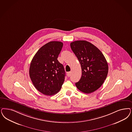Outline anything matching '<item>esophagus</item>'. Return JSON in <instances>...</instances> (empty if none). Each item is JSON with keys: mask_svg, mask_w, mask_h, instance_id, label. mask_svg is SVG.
<instances>
[{"mask_svg": "<svg viewBox=\"0 0 132 132\" xmlns=\"http://www.w3.org/2000/svg\"><path fill=\"white\" fill-rule=\"evenodd\" d=\"M67 75H68V77H70V75H71V72H68V73H67Z\"/></svg>", "mask_w": 132, "mask_h": 132, "instance_id": "34e87169", "label": "esophagus"}]
</instances>
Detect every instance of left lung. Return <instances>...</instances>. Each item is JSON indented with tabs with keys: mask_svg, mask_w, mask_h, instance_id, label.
I'll return each instance as SVG.
<instances>
[{
	"mask_svg": "<svg viewBox=\"0 0 132 132\" xmlns=\"http://www.w3.org/2000/svg\"><path fill=\"white\" fill-rule=\"evenodd\" d=\"M71 49L81 67L82 76L76 85L79 91L90 94L97 90L106 79L108 65L104 55L95 46L85 40L71 42Z\"/></svg>",
	"mask_w": 132,
	"mask_h": 132,
	"instance_id": "left-lung-1",
	"label": "left lung"
}]
</instances>
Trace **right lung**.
Segmentation results:
<instances>
[{
    "mask_svg": "<svg viewBox=\"0 0 132 132\" xmlns=\"http://www.w3.org/2000/svg\"><path fill=\"white\" fill-rule=\"evenodd\" d=\"M62 47L61 42H49L38 50L31 62L29 75L32 84L46 96L58 93L64 81L63 65L57 60Z\"/></svg>",
    "mask_w": 132,
    "mask_h": 132,
    "instance_id": "obj_1",
    "label": "right lung"
}]
</instances>
